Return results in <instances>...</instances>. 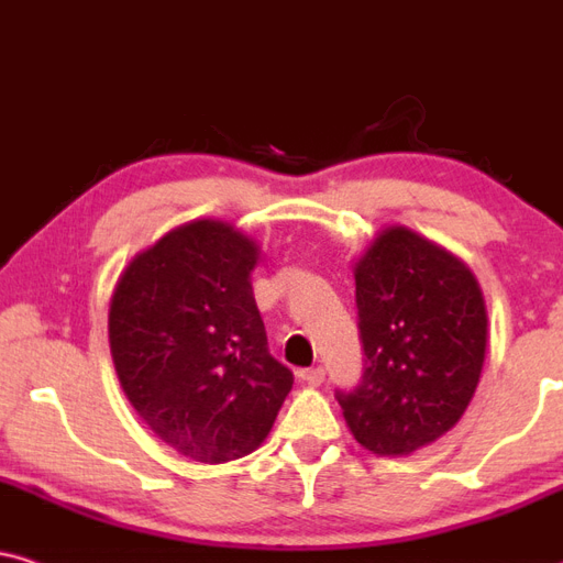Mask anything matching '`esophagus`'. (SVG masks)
<instances>
[{"label":"esophagus","instance_id":"obj_1","mask_svg":"<svg viewBox=\"0 0 563 563\" xmlns=\"http://www.w3.org/2000/svg\"><path fill=\"white\" fill-rule=\"evenodd\" d=\"M324 368L322 366H314V368H301L298 372V379H303L306 384H311V387H317V384L324 382Z\"/></svg>","mask_w":563,"mask_h":563}]
</instances>
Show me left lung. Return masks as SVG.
I'll use <instances>...</instances> for the list:
<instances>
[{
	"instance_id": "1",
	"label": "left lung",
	"mask_w": 563,
	"mask_h": 563,
	"mask_svg": "<svg viewBox=\"0 0 563 563\" xmlns=\"http://www.w3.org/2000/svg\"><path fill=\"white\" fill-rule=\"evenodd\" d=\"M364 376L334 389L355 441L410 454L460 421L478 387L488 317L471 269L402 225L355 265Z\"/></svg>"
}]
</instances>
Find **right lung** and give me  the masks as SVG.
I'll use <instances>...</instances> for the list:
<instances>
[{"label":"right lung","mask_w":563,"mask_h":563,"mask_svg":"<svg viewBox=\"0 0 563 563\" xmlns=\"http://www.w3.org/2000/svg\"><path fill=\"white\" fill-rule=\"evenodd\" d=\"M260 249L220 220H195L137 254L109 311L113 366L140 418L197 462L254 452L294 387L273 358L252 294Z\"/></svg>","instance_id":"add662e5"}]
</instances>
